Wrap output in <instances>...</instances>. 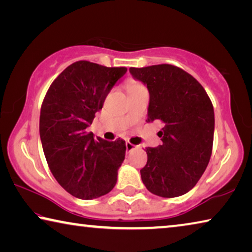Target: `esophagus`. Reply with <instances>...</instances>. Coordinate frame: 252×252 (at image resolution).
I'll list each match as a JSON object with an SVG mask.
<instances>
[{
	"mask_svg": "<svg viewBox=\"0 0 252 252\" xmlns=\"http://www.w3.org/2000/svg\"><path fill=\"white\" fill-rule=\"evenodd\" d=\"M126 151H129V152L136 148V146H134V144H132V143H130V142H126Z\"/></svg>",
	"mask_w": 252,
	"mask_h": 252,
	"instance_id": "obj_1",
	"label": "esophagus"
}]
</instances>
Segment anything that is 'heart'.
<instances>
[{
  "mask_svg": "<svg viewBox=\"0 0 252 252\" xmlns=\"http://www.w3.org/2000/svg\"><path fill=\"white\" fill-rule=\"evenodd\" d=\"M140 87H143V85L138 83V82H134V81H131V82H129V84H127V91L131 90V89H136Z\"/></svg>",
  "mask_w": 252,
  "mask_h": 252,
  "instance_id": "heart-1",
  "label": "heart"
}]
</instances>
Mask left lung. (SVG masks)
I'll list each match as a JSON object with an SVG mask.
<instances>
[{"label": "left lung", "instance_id": "1", "mask_svg": "<svg viewBox=\"0 0 252 252\" xmlns=\"http://www.w3.org/2000/svg\"><path fill=\"white\" fill-rule=\"evenodd\" d=\"M133 79L147 85L148 121L162 122V144L146 148L140 170L143 185L162 198L180 197L192 189L210 160L215 112L207 92L192 75L170 64L130 67Z\"/></svg>", "mask_w": 252, "mask_h": 252}]
</instances>
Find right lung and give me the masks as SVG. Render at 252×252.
<instances>
[{
	"mask_svg": "<svg viewBox=\"0 0 252 252\" xmlns=\"http://www.w3.org/2000/svg\"><path fill=\"white\" fill-rule=\"evenodd\" d=\"M126 72V67L78 61L53 81L45 94L40 114L45 159L60 186L75 198H99L117 183L126 142L94 139L87 127Z\"/></svg>",
	"mask_w": 252,
	"mask_h": 252,
	"instance_id": "right-lung-1",
	"label": "right lung"
}]
</instances>
